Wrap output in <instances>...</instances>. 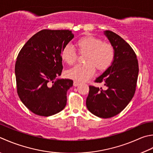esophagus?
Listing matches in <instances>:
<instances>
[{
	"label": "esophagus",
	"instance_id": "esophagus-1",
	"mask_svg": "<svg viewBox=\"0 0 153 153\" xmlns=\"http://www.w3.org/2000/svg\"><path fill=\"white\" fill-rule=\"evenodd\" d=\"M80 84V83L79 82H77V81H74V86H78Z\"/></svg>",
	"mask_w": 153,
	"mask_h": 153
}]
</instances>
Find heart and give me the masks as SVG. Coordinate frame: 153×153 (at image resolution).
I'll return each instance as SVG.
<instances>
[{
    "label": "heart",
    "mask_w": 153,
    "mask_h": 153,
    "mask_svg": "<svg viewBox=\"0 0 153 153\" xmlns=\"http://www.w3.org/2000/svg\"><path fill=\"white\" fill-rule=\"evenodd\" d=\"M76 46L80 53H85V64H79L67 71L69 78L84 82L94 76L95 68L99 71H103L111 66L114 60L115 50L111 44L103 42L101 38L92 35L81 37L76 42ZM61 58L69 65L76 62L77 54L70 44L62 50Z\"/></svg>",
    "instance_id": "heart-1"
}]
</instances>
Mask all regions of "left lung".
<instances>
[{"label":"left lung","mask_w":153,"mask_h":153,"mask_svg":"<svg viewBox=\"0 0 153 153\" xmlns=\"http://www.w3.org/2000/svg\"><path fill=\"white\" fill-rule=\"evenodd\" d=\"M115 50L111 65L95 80L107 87L89 85L86 100L88 110L101 118H110L121 113L133 97L139 74V64L135 52L127 42L110 30L105 32Z\"/></svg>","instance_id":"8db88e82"}]
</instances>
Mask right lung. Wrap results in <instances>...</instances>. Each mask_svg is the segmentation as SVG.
I'll use <instances>...</instances> for the list:
<instances>
[{
  "mask_svg": "<svg viewBox=\"0 0 153 153\" xmlns=\"http://www.w3.org/2000/svg\"><path fill=\"white\" fill-rule=\"evenodd\" d=\"M74 37L69 30H42L27 41L17 56V94L36 115H53L66 105L73 81L56 78L63 69L62 50Z\"/></svg>",
  "mask_w": 153,
  "mask_h": 153,
  "instance_id": "right-lung-1",
  "label": "right lung"
}]
</instances>
